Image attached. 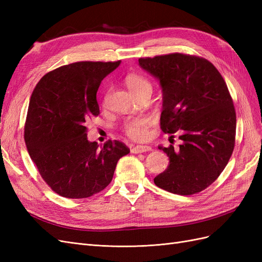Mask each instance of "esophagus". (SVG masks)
Masks as SVG:
<instances>
[{
    "mask_svg": "<svg viewBox=\"0 0 262 262\" xmlns=\"http://www.w3.org/2000/svg\"><path fill=\"white\" fill-rule=\"evenodd\" d=\"M150 149H152V147H150L149 145H137V146L132 147L131 152H132V153H136V154H138V153L148 152V150H150Z\"/></svg>",
    "mask_w": 262,
    "mask_h": 262,
    "instance_id": "esophagus-1",
    "label": "esophagus"
}]
</instances>
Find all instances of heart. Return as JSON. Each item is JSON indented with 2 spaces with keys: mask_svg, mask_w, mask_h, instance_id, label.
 Segmentation results:
<instances>
[{
  "mask_svg": "<svg viewBox=\"0 0 262 262\" xmlns=\"http://www.w3.org/2000/svg\"><path fill=\"white\" fill-rule=\"evenodd\" d=\"M125 84L128 89L136 95L143 92H152V84L146 77L137 73H130L125 76ZM150 120L147 118H133L123 124V131L130 139L143 141L148 136Z\"/></svg>",
  "mask_w": 262,
  "mask_h": 262,
  "instance_id": "obj_1",
  "label": "heart"
}]
</instances>
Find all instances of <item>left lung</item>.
<instances>
[{
	"instance_id": "8db88e82",
	"label": "left lung",
	"mask_w": 262,
	"mask_h": 262,
	"mask_svg": "<svg viewBox=\"0 0 262 262\" xmlns=\"http://www.w3.org/2000/svg\"><path fill=\"white\" fill-rule=\"evenodd\" d=\"M139 64L162 87L163 132H178L182 141L177 148L158 146L169 165L154 184L181 195L200 192L224 170L235 145L236 114L226 83L211 62L194 55L141 58Z\"/></svg>"
}]
</instances>
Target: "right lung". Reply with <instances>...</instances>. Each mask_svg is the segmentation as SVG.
Returning a JSON list of instances; mask_svg holds the SVG:
<instances>
[{"mask_svg": "<svg viewBox=\"0 0 262 262\" xmlns=\"http://www.w3.org/2000/svg\"><path fill=\"white\" fill-rule=\"evenodd\" d=\"M117 62H75L47 73L31 94L25 123L29 156L58 194L83 199L104 190L118 161L130 149L122 142L104 146L87 139L86 121L99 115L96 98Z\"/></svg>", "mask_w": 262, "mask_h": 262, "instance_id": "right-lung-1", "label": "right lung"}]
</instances>
